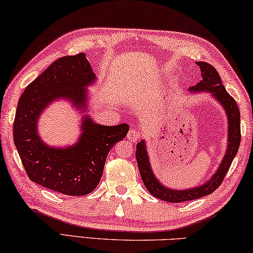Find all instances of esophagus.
Masks as SVG:
<instances>
[{
    "mask_svg": "<svg viewBox=\"0 0 253 253\" xmlns=\"http://www.w3.org/2000/svg\"><path fill=\"white\" fill-rule=\"evenodd\" d=\"M140 135H141V132L136 129H131L129 132H127V139H129V141L131 142H135L138 141V139L140 138Z\"/></svg>",
    "mask_w": 253,
    "mask_h": 253,
    "instance_id": "obj_1",
    "label": "esophagus"
}]
</instances>
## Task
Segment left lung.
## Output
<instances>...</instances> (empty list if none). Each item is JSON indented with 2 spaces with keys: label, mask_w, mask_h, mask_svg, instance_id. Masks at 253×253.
<instances>
[{
  "label": "left lung",
  "mask_w": 253,
  "mask_h": 253,
  "mask_svg": "<svg viewBox=\"0 0 253 253\" xmlns=\"http://www.w3.org/2000/svg\"><path fill=\"white\" fill-rule=\"evenodd\" d=\"M196 64L201 68L202 80L196 85L189 87V92H209L223 106L227 117V123H229L227 124V132H229V136H227V148L216 172L213 173V176L206 183L197 186V187L177 190L165 187L157 179L155 173L152 172L150 161H149L146 142L143 140L138 142V144H136L135 157L136 163H138L139 166L140 175H141L144 186H146V188L149 190V193L152 196L169 203L193 201L196 200V198H201L203 196L212 194L222 184L225 175L229 171L232 161H233L234 157L237 156L240 142H241L240 111L237 102L226 92V89L222 84L220 75H218L216 69L212 65L205 63V61H197Z\"/></svg>",
  "instance_id": "obj_1"
}]
</instances>
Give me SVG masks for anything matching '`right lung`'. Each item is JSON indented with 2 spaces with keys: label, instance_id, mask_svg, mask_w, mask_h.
Wrapping results in <instances>:
<instances>
[{
  "label": "right lung",
  "instance_id": "1",
  "mask_svg": "<svg viewBox=\"0 0 253 253\" xmlns=\"http://www.w3.org/2000/svg\"><path fill=\"white\" fill-rule=\"evenodd\" d=\"M96 81L85 53L65 56L49 66L24 90L16 106L13 140L28 177L33 183L69 196H82L96 188L106 157L129 131L126 123L101 126L85 115L78 141L66 148L45 144L38 133V119L57 99H68L87 111V89Z\"/></svg>",
  "mask_w": 253,
  "mask_h": 253
}]
</instances>
